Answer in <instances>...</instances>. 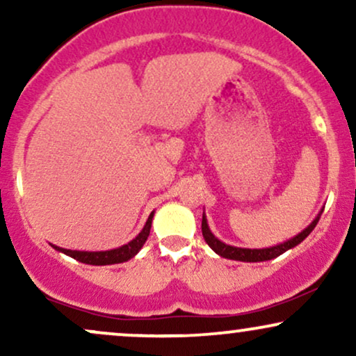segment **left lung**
I'll return each instance as SVG.
<instances>
[{"label":"left lung","instance_id":"left-lung-1","mask_svg":"<svg viewBox=\"0 0 356 356\" xmlns=\"http://www.w3.org/2000/svg\"><path fill=\"white\" fill-rule=\"evenodd\" d=\"M320 216H318V218L314 219L303 232H300V234L295 236L293 239L286 241L283 244H277V246L266 248V249H244V248H234V246H229V244H224L222 241L214 238V234L211 232L209 226H207L206 216H202V236L204 239H206V243L211 246V249H214L219 256L227 257V259L246 261V263H257V261H268V259H273V257H277L280 254H283L284 251H288V249L295 248L296 244H300L301 241H303L306 236L314 229V227H316L318 220H320Z\"/></svg>","mask_w":356,"mask_h":356}]
</instances>
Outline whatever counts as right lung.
<instances>
[{
	"instance_id": "1",
	"label": "right lung",
	"mask_w": 356,
	"mask_h": 356,
	"mask_svg": "<svg viewBox=\"0 0 356 356\" xmlns=\"http://www.w3.org/2000/svg\"><path fill=\"white\" fill-rule=\"evenodd\" d=\"M152 218L154 212L149 216L147 219L144 229L138 232V236L136 239L130 241L129 244H124V246L112 249V251H99V252H87V251H72V249H63V248H56L58 251L65 252V254L72 256L73 259L80 261V263L85 264H93V266H105V264H117V263H124V261H129L130 257H134L140 251V248L144 246L147 238L150 234V226H152Z\"/></svg>"
}]
</instances>
